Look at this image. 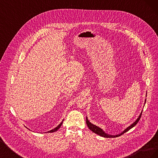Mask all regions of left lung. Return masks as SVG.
Returning <instances> with one entry per match:
<instances>
[{"mask_svg":"<svg viewBox=\"0 0 158 158\" xmlns=\"http://www.w3.org/2000/svg\"><path fill=\"white\" fill-rule=\"evenodd\" d=\"M146 100H145V103H146ZM142 112H141V113H140V114L139 115V117H138V118L136 119V120L135 122H134V123L132 124V125H131V126H129L128 127H127L125 131H123L121 134H119V135H108V134L105 132L101 128H99V127H97V126H95V125H93L92 123H91L88 121V117H86V121H85V122H86V125H87V126L88 127V128L90 129V130L92 131V132H94V133L97 134V135H99V136H103V137H105V138H115V137H118V136H119L122 135L123 134L127 132V131H128L129 130H130V129H131L132 127H135V126L136 125V124L138 123V121H139L140 119V117H141V115H142Z\"/></svg>","mask_w":158,"mask_h":158,"instance_id":"left-lung-1","label":"left lung"}]
</instances>
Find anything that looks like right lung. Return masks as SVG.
<instances>
[{
    "label": "right lung",
    "instance_id": "obj_1",
    "mask_svg": "<svg viewBox=\"0 0 158 158\" xmlns=\"http://www.w3.org/2000/svg\"><path fill=\"white\" fill-rule=\"evenodd\" d=\"M64 121V120H63ZM63 121H62L60 124H59V125H58V126H57L56 127H55L54 129H52V130H51V131H48V132H55V131H56L57 130H58V129L61 127V125H62V124H63Z\"/></svg>",
    "mask_w": 158,
    "mask_h": 158
}]
</instances>
